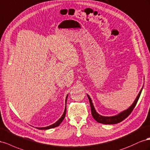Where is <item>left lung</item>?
Instances as JSON below:
<instances>
[{
    "mask_svg": "<svg viewBox=\"0 0 150 150\" xmlns=\"http://www.w3.org/2000/svg\"><path fill=\"white\" fill-rule=\"evenodd\" d=\"M143 88L141 89V91H139L138 96L136 97L135 100L134 101L133 103H132V104L129 107V108L125 110L122 111V112L118 114L117 115H114V116H109V117L103 116V115H101L96 112V110L95 108H94L93 104L92 102L91 98L90 97V96L87 94V97L88 98L90 104H91V112H92V115L93 117L98 122L102 123V124H105V125H114V124H117L119 122L122 121L123 120H125L126 117H127L128 115H129L131 113L132 110H133L134 107L136 106L137 102H138V100L139 99V98L140 97L141 93H142Z\"/></svg>",
    "mask_w": 150,
    "mask_h": 150,
    "instance_id": "8db88e82",
    "label": "left lung"
}]
</instances>
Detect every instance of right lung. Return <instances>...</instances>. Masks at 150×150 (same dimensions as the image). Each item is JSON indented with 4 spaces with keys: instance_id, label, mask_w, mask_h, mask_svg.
Returning <instances> with one entry per match:
<instances>
[{
    "instance_id": "add662e5",
    "label": "right lung",
    "mask_w": 150,
    "mask_h": 150,
    "mask_svg": "<svg viewBox=\"0 0 150 150\" xmlns=\"http://www.w3.org/2000/svg\"><path fill=\"white\" fill-rule=\"evenodd\" d=\"M68 95L66 97V99H65V110H64V112L63 114V115H62V117L59 119V120H58L56 122L53 124V125H51L50 126H46V127H38V129H51V128H54V127H56L57 126H58L59 125H60L61 122L63 121L64 118L65 117V114H66V110H67V97H68Z\"/></svg>"
}]
</instances>
